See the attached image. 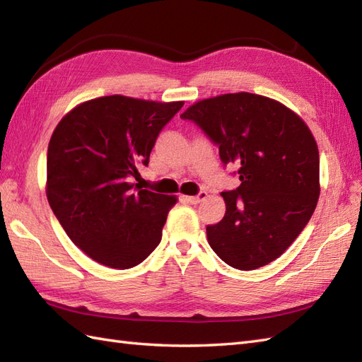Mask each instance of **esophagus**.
Returning a JSON list of instances; mask_svg holds the SVG:
<instances>
[{"label":"esophagus","mask_w":362,"mask_h":362,"mask_svg":"<svg viewBox=\"0 0 362 362\" xmlns=\"http://www.w3.org/2000/svg\"><path fill=\"white\" fill-rule=\"evenodd\" d=\"M182 197H183L185 202H188V204L197 205V204H200L202 200H205L208 197V192L206 191H200L197 196H182Z\"/></svg>","instance_id":"1"}]
</instances>
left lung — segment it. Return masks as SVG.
<instances>
[{"mask_svg": "<svg viewBox=\"0 0 362 362\" xmlns=\"http://www.w3.org/2000/svg\"><path fill=\"white\" fill-rule=\"evenodd\" d=\"M180 117L205 131L225 165L239 166L240 185L221 194L223 219L206 226L209 247L243 272L273 262L304 230L321 192L312 131L290 107L250 92L200 100Z\"/></svg>", "mask_w": 362, "mask_h": 362, "instance_id": "left-lung-1", "label": "left lung"}]
</instances>
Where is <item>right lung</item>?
<instances>
[{
  "label": "right lung",
  "mask_w": 362,
  "mask_h": 362,
  "mask_svg": "<svg viewBox=\"0 0 362 362\" xmlns=\"http://www.w3.org/2000/svg\"><path fill=\"white\" fill-rule=\"evenodd\" d=\"M183 102L126 95L71 109L47 148L46 196L69 239L109 268L143 262L162 240L177 197L141 189L132 179L148 166L158 132Z\"/></svg>",
  "instance_id": "1"
}]
</instances>
